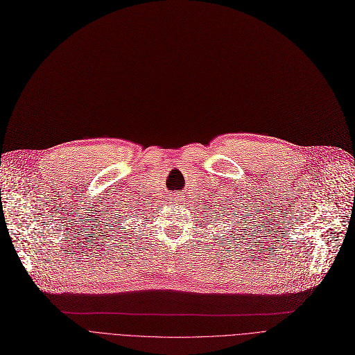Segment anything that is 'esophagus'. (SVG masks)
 I'll return each mask as SVG.
<instances>
[{
	"instance_id": "esophagus-1",
	"label": "esophagus",
	"mask_w": 355,
	"mask_h": 355,
	"mask_svg": "<svg viewBox=\"0 0 355 355\" xmlns=\"http://www.w3.org/2000/svg\"><path fill=\"white\" fill-rule=\"evenodd\" d=\"M171 201H173V202H175V204H178V202H180V196H173Z\"/></svg>"
}]
</instances>
